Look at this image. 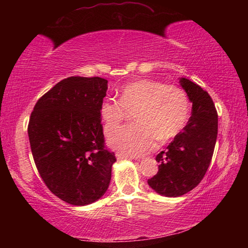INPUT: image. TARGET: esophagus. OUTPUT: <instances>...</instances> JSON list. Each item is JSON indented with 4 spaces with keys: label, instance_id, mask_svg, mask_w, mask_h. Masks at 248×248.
Listing matches in <instances>:
<instances>
[{
    "label": "esophagus",
    "instance_id": "1",
    "mask_svg": "<svg viewBox=\"0 0 248 248\" xmlns=\"http://www.w3.org/2000/svg\"><path fill=\"white\" fill-rule=\"evenodd\" d=\"M116 157L117 159H123V158H132L131 156H129V155H125L124 153H120V152H117L116 153Z\"/></svg>",
    "mask_w": 248,
    "mask_h": 248
}]
</instances>
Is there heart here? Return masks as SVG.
I'll list each match as a JSON object with an SVG mask.
<instances>
[{
    "label": "heart",
    "mask_w": 248,
    "mask_h": 248,
    "mask_svg": "<svg viewBox=\"0 0 248 248\" xmlns=\"http://www.w3.org/2000/svg\"><path fill=\"white\" fill-rule=\"evenodd\" d=\"M132 110L136 123L120 128L108 142L121 153L139 156L153 150L157 139L166 142L183 131L190 117V102L178 86L137 79L121 87L119 100L105 98L100 103L104 131H114Z\"/></svg>",
    "instance_id": "1"
}]
</instances>
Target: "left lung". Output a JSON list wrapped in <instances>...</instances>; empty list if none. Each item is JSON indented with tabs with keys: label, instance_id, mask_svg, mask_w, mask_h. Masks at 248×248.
Returning <instances> with one entry per match:
<instances>
[{
	"label": "left lung",
	"instance_id": "1",
	"mask_svg": "<svg viewBox=\"0 0 248 248\" xmlns=\"http://www.w3.org/2000/svg\"><path fill=\"white\" fill-rule=\"evenodd\" d=\"M179 83L192 103L185 129L165 151L157 154L158 171L149 186L165 197H179L194 189L207 173L217 136V114L212 98L186 78Z\"/></svg>",
	"mask_w": 248,
	"mask_h": 248
}]
</instances>
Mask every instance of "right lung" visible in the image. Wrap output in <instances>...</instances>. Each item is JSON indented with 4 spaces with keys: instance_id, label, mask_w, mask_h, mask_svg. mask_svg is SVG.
<instances>
[{
    "instance_id": "right-lung-1",
    "label": "right lung",
    "mask_w": 248,
    "mask_h": 248,
    "mask_svg": "<svg viewBox=\"0 0 248 248\" xmlns=\"http://www.w3.org/2000/svg\"><path fill=\"white\" fill-rule=\"evenodd\" d=\"M105 78L62 79L36 103L29 143L40 177L58 198L73 205L97 201L108 189L114 152L105 148L99 105Z\"/></svg>"
}]
</instances>
